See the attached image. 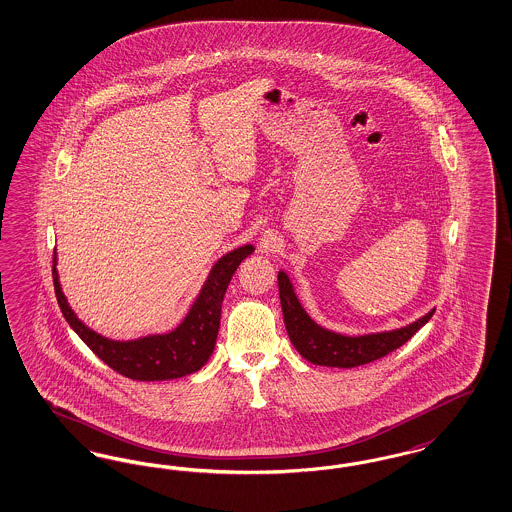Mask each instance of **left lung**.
Returning a JSON list of instances; mask_svg holds the SVG:
<instances>
[{
    "label": "left lung",
    "mask_w": 512,
    "mask_h": 512,
    "mask_svg": "<svg viewBox=\"0 0 512 512\" xmlns=\"http://www.w3.org/2000/svg\"><path fill=\"white\" fill-rule=\"evenodd\" d=\"M278 287H280V303L284 312V324L291 345L297 352L314 366L328 368H356L364 366L373 360L387 356L392 350L402 347L419 329L423 328L434 308L425 316L417 318L408 326L375 331L364 335H345L320 326L310 318L305 307L301 305L291 278L284 270L278 272Z\"/></svg>",
    "instance_id": "left-lung-1"
}]
</instances>
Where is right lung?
I'll list each match as a JSON object with an SVG mask.
<instances>
[{"label":"right lung","mask_w":512,"mask_h":512,"mask_svg":"<svg viewBox=\"0 0 512 512\" xmlns=\"http://www.w3.org/2000/svg\"><path fill=\"white\" fill-rule=\"evenodd\" d=\"M255 251L251 244L232 249L211 266L198 297L183 322L167 333H150L137 339L118 341L85 326L62 293L57 251L53 255V284L62 314L70 328L104 364L135 381H167L190 375L205 366L215 350L221 326V307L226 287L240 263Z\"/></svg>","instance_id":"right-lung-1"}]
</instances>
